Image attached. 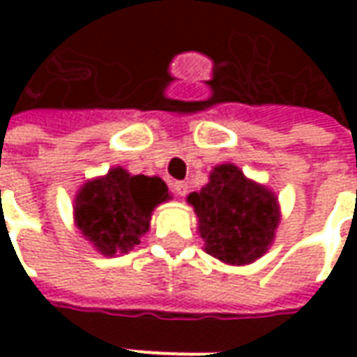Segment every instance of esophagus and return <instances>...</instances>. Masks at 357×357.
I'll return each mask as SVG.
<instances>
[{
	"instance_id": "esophagus-1",
	"label": "esophagus",
	"mask_w": 357,
	"mask_h": 357,
	"mask_svg": "<svg viewBox=\"0 0 357 357\" xmlns=\"http://www.w3.org/2000/svg\"><path fill=\"white\" fill-rule=\"evenodd\" d=\"M172 187H174V193L179 195V197H183V195H187V189H189L185 181H176V183H174V185H172Z\"/></svg>"
}]
</instances>
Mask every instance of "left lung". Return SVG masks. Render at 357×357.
<instances>
[{
	"label": "left lung",
	"mask_w": 357,
	"mask_h": 357,
	"mask_svg": "<svg viewBox=\"0 0 357 357\" xmlns=\"http://www.w3.org/2000/svg\"><path fill=\"white\" fill-rule=\"evenodd\" d=\"M199 222L204 252L229 266H247L273 245L281 208L277 195L239 166L218 164L208 183L187 197Z\"/></svg>",
	"instance_id": "left-lung-1"
}]
</instances>
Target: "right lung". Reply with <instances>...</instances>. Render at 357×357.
<instances>
[{"label": "right lung", "mask_w": 357, "mask_h": 357, "mask_svg": "<svg viewBox=\"0 0 357 357\" xmlns=\"http://www.w3.org/2000/svg\"><path fill=\"white\" fill-rule=\"evenodd\" d=\"M170 199L158 176H132L114 166L78 189L74 225L102 256L128 255L147 235L153 210Z\"/></svg>", "instance_id": "obj_1"}]
</instances>
